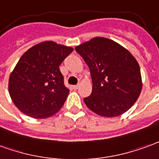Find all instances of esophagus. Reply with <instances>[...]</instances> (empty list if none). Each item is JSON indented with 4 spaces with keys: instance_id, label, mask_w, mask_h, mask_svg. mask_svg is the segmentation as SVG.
<instances>
[{
    "instance_id": "esophagus-1",
    "label": "esophagus",
    "mask_w": 159,
    "mask_h": 159,
    "mask_svg": "<svg viewBox=\"0 0 159 159\" xmlns=\"http://www.w3.org/2000/svg\"><path fill=\"white\" fill-rule=\"evenodd\" d=\"M79 86H80L79 84H75V85H73L72 87H73V89H74V90H77V89L79 88Z\"/></svg>"
}]
</instances>
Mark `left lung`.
Returning <instances> with one entry per match:
<instances>
[{"instance_id":"8db88e82","label":"left lung","mask_w":159,"mask_h":159,"mask_svg":"<svg viewBox=\"0 0 159 159\" xmlns=\"http://www.w3.org/2000/svg\"><path fill=\"white\" fill-rule=\"evenodd\" d=\"M86 62L92 91L84 102L100 116L117 117L131 107L141 93V70L135 57L118 43L96 37L75 47Z\"/></svg>"}]
</instances>
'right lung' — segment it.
<instances>
[{
  "label": "right lung",
  "instance_id": "obj_1",
  "mask_svg": "<svg viewBox=\"0 0 159 159\" xmlns=\"http://www.w3.org/2000/svg\"><path fill=\"white\" fill-rule=\"evenodd\" d=\"M74 51L72 47L45 41L21 57L9 78V94L22 113L46 119L58 112L69 89L59 66Z\"/></svg>",
  "mask_w": 159,
  "mask_h": 159
}]
</instances>
